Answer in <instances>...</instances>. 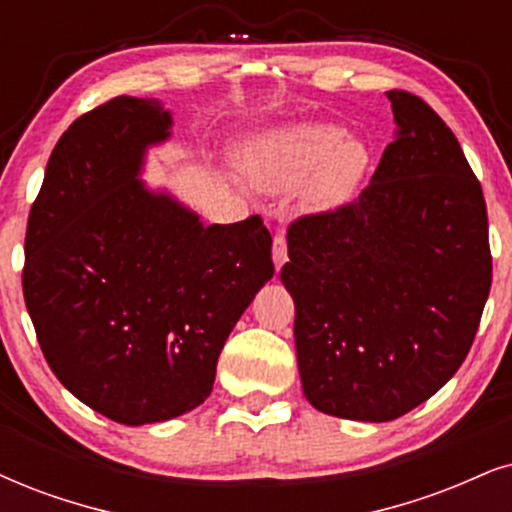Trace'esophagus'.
Segmentation results:
<instances>
[{"label":"esophagus","mask_w":512,"mask_h":512,"mask_svg":"<svg viewBox=\"0 0 512 512\" xmlns=\"http://www.w3.org/2000/svg\"><path fill=\"white\" fill-rule=\"evenodd\" d=\"M271 257H274L276 271L281 269L283 264H286V260H288V245H286V236H283V234H278L274 238V245H271Z\"/></svg>","instance_id":"34e87169"}]
</instances>
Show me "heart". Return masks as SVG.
<instances>
[{
    "instance_id": "1",
    "label": "heart",
    "mask_w": 512,
    "mask_h": 512,
    "mask_svg": "<svg viewBox=\"0 0 512 512\" xmlns=\"http://www.w3.org/2000/svg\"><path fill=\"white\" fill-rule=\"evenodd\" d=\"M243 177L264 193H286L300 186L309 212H331L347 205L364 184L371 155L345 127L323 120H293L264 127L238 146Z\"/></svg>"
}]
</instances>
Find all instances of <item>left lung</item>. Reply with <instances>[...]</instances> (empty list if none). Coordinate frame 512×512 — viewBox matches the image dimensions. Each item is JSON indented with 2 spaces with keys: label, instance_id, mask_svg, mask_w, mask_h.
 Listing matches in <instances>:
<instances>
[{
  "label": "left lung",
  "instance_id": "left-lung-1",
  "mask_svg": "<svg viewBox=\"0 0 512 512\" xmlns=\"http://www.w3.org/2000/svg\"><path fill=\"white\" fill-rule=\"evenodd\" d=\"M394 141L354 203L288 229L304 397L328 416L394 420L449 383L491 288L482 186L425 101L387 92Z\"/></svg>",
  "mask_w": 512,
  "mask_h": 512
}]
</instances>
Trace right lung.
I'll return each instance as SVG.
<instances>
[{
	"mask_svg": "<svg viewBox=\"0 0 512 512\" xmlns=\"http://www.w3.org/2000/svg\"><path fill=\"white\" fill-rule=\"evenodd\" d=\"M172 125L163 103L137 96L77 118L51 151L25 234L23 295L44 359L122 425L203 404L226 338L274 276L260 217L205 226L141 179Z\"/></svg>",
	"mask_w": 512,
	"mask_h": 512,
	"instance_id": "right-lung-1",
	"label": "right lung"
}]
</instances>
